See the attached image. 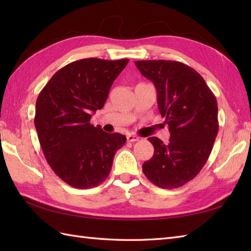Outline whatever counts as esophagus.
Returning <instances> with one entry per match:
<instances>
[{
    "label": "esophagus",
    "instance_id": "1",
    "mask_svg": "<svg viewBox=\"0 0 251 251\" xmlns=\"http://www.w3.org/2000/svg\"><path fill=\"white\" fill-rule=\"evenodd\" d=\"M138 140H139V137L132 136V135L127 136V141H128V142H135V141H138Z\"/></svg>",
    "mask_w": 251,
    "mask_h": 251
}]
</instances>
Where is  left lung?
<instances>
[{
  "label": "left lung",
  "instance_id": "8db88e82",
  "mask_svg": "<svg viewBox=\"0 0 251 251\" xmlns=\"http://www.w3.org/2000/svg\"><path fill=\"white\" fill-rule=\"evenodd\" d=\"M138 70L153 82L157 105L170 138L167 145L156 137L148 140L154 147L143 174L162 189L182 186L204 167L219 129L215 95L194 69L179 61H135Z\"/></svg>",
  "mask_w": 251,
  "mask_h": 251
}]
</instances>
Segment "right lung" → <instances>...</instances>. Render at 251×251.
Instances as JSON below:
<instances>
[{"label":"right lung","mask_w":251,"mask_h":251,"mask_svg":"<svg viewBox=\"0 0 251 251\" xmlns=\"http://www.w3.org/2000/svg\"><path fill=\"white\" fill-rule=\"evenodd\" d=\"M128 61H73L57 71L37 97L34 125L42 150L55 174L73 188L102 183L115 152L125 145L124 135L108 134L89 121L103 108L112 84Z\"/></svg>","instance_id":"obj_1"}]
</instances>
